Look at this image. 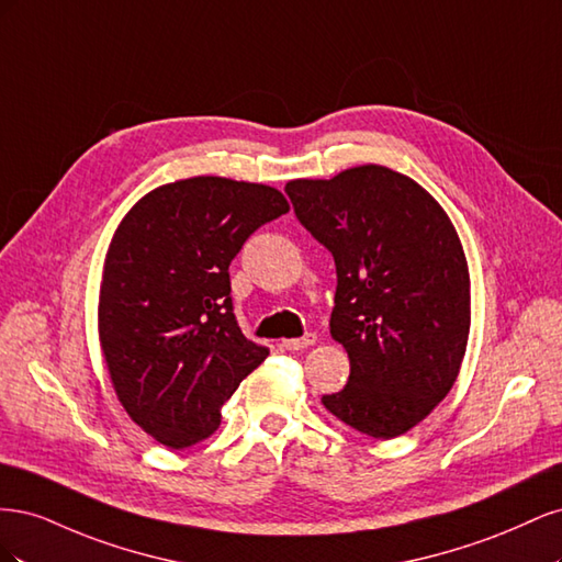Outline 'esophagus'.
Returning <instances> with one entry per match:
<instances>
[{
	"label": "esophagus",
	"mask_w": 562,
	"mask_h": 562,
	"mask_svg": "<svg viewBox=\"0 0 562 562\" xmlns=\"http://www.w3.org/2000/svg\"><path fill=\"white\" fill-rule=\"evenodd\" d=\"M316 342V335L314 333H307L304 337H297V339H281V347L285 351H300V349H307L310 345Z\"/></svg>",
	"instance_id": "obj_1"
}]
</instances>
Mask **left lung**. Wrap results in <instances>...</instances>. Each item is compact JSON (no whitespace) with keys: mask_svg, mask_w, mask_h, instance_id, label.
I'll list each match as a JSON object with an SVG mask.
<instances>
[{"mask_svg":"<svg viewBox=\"0 0 562 562\" xmlns=\"http://www.w3.org/2000/svg\"><path fill=\"white\" fill-rule=\"evenodd\" d=\"M285 194L337 271L330 335L351 372L323 405L372 438L411 431L448 396L471 328L469 265L448 213L375 164L291 180Z\"/></svg>","mask_w":562,"mask_h":562,"instance_id":"obj_1","label":"left lung"}]
</instances>
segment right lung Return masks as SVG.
<instances>
[{"label":"right lung","instance_id":"1","mask_svg":"<svg viewBox=\"0 0 562 562\" xmlns=\"http://www.w3.org/2000/svg\"><path fill=\"white\" fill-rule=\"evenodd\" d=\"M288 209L274 187L199 176L151 190L116 227L100 347L124 411L161 446L209 438L220 407L269 356L236 323L229 262Z\"/></svg>","mask_w":562,"mask_h":562}]
</instances>
